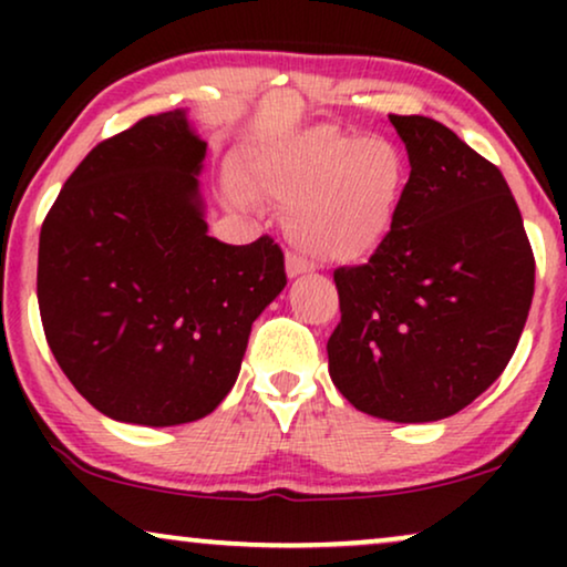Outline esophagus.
<instances>
[{
	"label": "esophagus",
	"mask_w": 567,
	"mask_h": 567,
	"mask_svg": "<svg viewBox=\"0 0 567 567\" xmlns=\"http://www.w3.org/2000/svg\"><path fill=\"white\" fill-rule=\"evenodd\" d=\"M309 270H315V266L307 258H301L297 252L286 255V274H289V278H299L309 274Z\"/></svg>",
	"instance_id": "obj_1"
}]
</instances>
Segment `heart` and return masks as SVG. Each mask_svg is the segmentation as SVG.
Listing matches in <instances>:
<instances>
[{
	"mask_svg": "<svg viewBox=\"0 0 567 567\" xmlns=\"http://www.w3.org/2000/svg\"><path fill=\"white\" fill-rule=\"evenodd\" d=\"M405 183V157L392 142L315 126L260 144L247 162V185L231 183L229 196L289 206L286 231L301 252L317 262H355L386 237Z\"/></svg>",
	"mask_w": 567,
	"mask_h": 567,
	"instance_id": "1",
	"label": "heart"
}]
</instances>
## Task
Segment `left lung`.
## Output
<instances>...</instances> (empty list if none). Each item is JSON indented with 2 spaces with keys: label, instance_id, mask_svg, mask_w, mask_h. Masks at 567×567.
<instances>
[{
  "label": "left lung",
  "instance_id": "obj_1",
  "mask_svg": "<svg viewBox=\"0 0 567 567\" xmlns=\"http://www.w3.org/2000/svg\"><path fill=\"white\" fill-rule=\"evenodd\" d=\"M410 177L369 262L338 268L330 377L361 413L429 423L508 367L534 297V252L506 177L444 123L390 115Z\"/></svg>",
  "mask_w": 567,
  "mask_h": 567
}]
</instances>
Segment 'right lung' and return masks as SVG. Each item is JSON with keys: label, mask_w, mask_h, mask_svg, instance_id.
<instances>
[{"label": "right lung", "mask_w": 567, "mask_h": 567, "mask_svg": "<svg viewBox=\"0 0 567 567\" xmlns=\"http://www.w3.org/2000/svg\"><path fill=\"white\" fill-rule=\"evenodd\" d=\"M206 142L146 115L69 175L38 245L45 340L74 390L121 423L181 425L237 382L252 322L286 286L274 237L206 235Z\"/></svg>", "instance_id": "1"}]
</instances>
